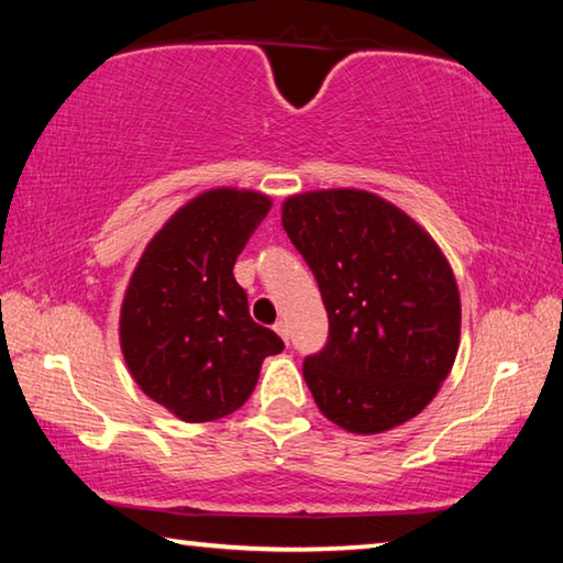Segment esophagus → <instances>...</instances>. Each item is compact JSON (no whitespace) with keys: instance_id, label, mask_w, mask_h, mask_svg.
I'll return each mask as SVG.
<instances>
[{"instance_id":"esophagus-1","label":"esophagus","mask_w":563,"mask_h":563,"mask_svg":"<svg viewBox=\"0 0 563 563\" xmlns=\"http://www.w3.org/2000/svg\"><path fill=\"white\" fill-rule=\"evenodd\" d=\"M273 330L275 332H278V335L285 340V342H288L290 340V335H288V322H285V320H278V322H275V325H273Z\"/></svg>"}]
</instances>
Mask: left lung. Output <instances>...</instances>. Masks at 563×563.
<instances>
[{"label": "left lung", "mask_w": 563, "mask_h": 563, "mask_svg": "<svg viewBox=\"0 0 563 563\" xmlns=\"http://www.w3.org/2000/svg\"><path fill=\"white\" fill-rule=\"evenodd\" d=\"M283 228L325 302V347L302 362L320 412L377 434L432 402L460 347V290L437 243L365 190H316L283 206Z\"/></svg>", "instance_id": "1"}]
</instances>
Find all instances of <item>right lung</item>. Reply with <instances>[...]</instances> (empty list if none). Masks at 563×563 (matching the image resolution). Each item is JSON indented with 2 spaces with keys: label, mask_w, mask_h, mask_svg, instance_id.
Masks as SVG:
<instances>
[{
  "label": "right lung",
  "mask_w": 563,
  "mask_h": 563,
  "mask_svg": "<svg viewBox=\"0 0 563 563\" xmlns=\"http://www.w3.org/2000/svg\"><path fill=\"white\" fill-rule=\"evenodd\" d=\"M271 211L255 190L216 188L154 235L121 305V350L139 387L184 422L235 412L285 347L247 312L235 258Z\"/></svg>",
  "instance_id": "obj_1"
}]
</instances>
